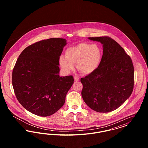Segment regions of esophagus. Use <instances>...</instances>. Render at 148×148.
Wrapping results in <instances>:
<instances>
[{
	"instance_id": "34e87169",
	"label": "esophagus",
	"mask_w": 148,
	"mask_h": 148,
	"mask_svg": "<svg viewBox=\"0 0 148 148\" xmlns=\"http://www.w3.org/2000/svg\"><path fill=\"white\" fill-rule=\"evenodd\" d=\"M74 81H75V82H77V81L79 80V78L75 76V77H74Z\"/></svg>"
}]
</instances>
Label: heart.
<instances>
[{
	"label": "heart",
	"instance_id": "b5f03b06",
	"mask_svg": "<svg viewBox=\"0 0 148 148\" xmlns=\"http://www.w3.org/2000/svg\"><path fill=\"white\" fill-rule=\"evenodd\" d=\"M65 56L59 58V64L64 72L69 73L75 68L84 74H90L96 71L100 65L102 52L97 44L80 42L67 48Z\"/></svg>",
	"mask_w": 148,
	"mask_h": 148
}]
</instances>
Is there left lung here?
<instances>
[{"mask_svg": "<svg viewBox=\"0 0 148 148\" xmlns=\"http://www.w3.org/2000/svg\"><path fill=\"white\" fill-rule=\"evenodd\" d=\"M101 43L103 54L98 69L80 79L82 96L86 104L99 113L118 109L131 95L134 87V69L130 57L108 36L89 37Z\"/></svg>", "mask_w": 148, "mask_h": 148, "instance_id": "8db88e82", "label": "left lung"}]
</instances>
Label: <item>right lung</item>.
Wrapping results in <instances>:
<instances>
[{
  "mask_svg": "<svg viewBox=\"0 0 148 148\" xmlns=\"http://www.w3.org/2000/svg\"><path fill=\"white\" fill-rule=\"evenodd\" d=\"M66 40L50 38L24 50L12 74L16 97L26 110L40 116L56 113L63 106L74 83L72 75L59 76V58Z\"/></svg>",
  "mask_w": 148,
  "mask_h": 148,
  "instance_id": "add662e5",
  "label": "right lung"
}]
</instances>
